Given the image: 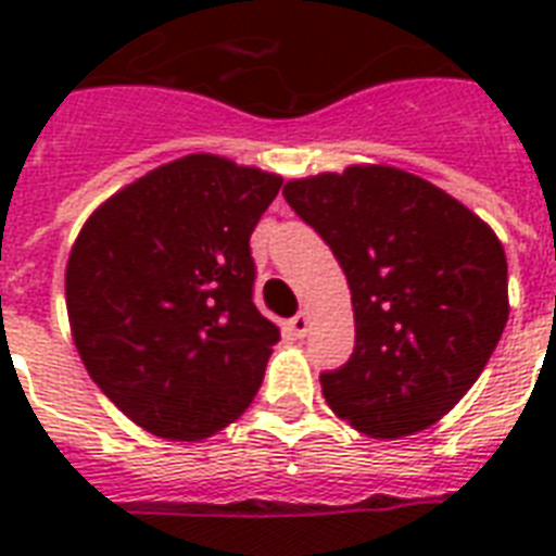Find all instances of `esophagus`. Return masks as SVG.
<instances>
[{
    "instance_id": "esophagus-1",
    "label": "esophagus",
    "mask_w": 556,
    "mask_h": 556,
    "mask_svg": "<svg viewBox=\"0 0 556 556\" xmlns=\"http://www.w3.org/2000/svg\"><path fill=\"white\" fill-rule=\"evenodd\" d=\"M288 329H291V334H294V338H305V331H308V314L305 312L294 314V317L288 320Z\"/></svg>"
}]
</instances>
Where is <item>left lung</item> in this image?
Instances as JSON below:
<instances>
[{
	"label": "left lung",
	"instance_id": "left-lung-1",
	"mask_svg": "<svg viewBox=\"0 0 556 556\" xmlns=\"http://www.w3.org/2000/svg\"><path fill=\"white\" fill-rule=\"evenodd\" d=\"M338 256L355 352L323 371L338 418L371 439L427 430L465 397L508 323V260L491 227L430 181L349 167L282 190Z\"/></svg>",
	"mask_w": 556,
	"mask_h": 556
}]
</instances>
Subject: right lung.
Returning <instances> with one entry per match:
<instances>
[{
	"instance_id": "right-lung-1",
	"label": "right lung",
	"mask_w": 556,
	"mask_h": 556,
	"mask_svg": "<svg viewBox=\"0 0 556 556\" xmlns=\"http://www.w3.org/2000/svg\"><path fill=\"white\" fill-rule=\"evenodd\" d=\"M282 178L185 155L103 201L68 256L74 346L152 435L207 439L251 406L279 329L253 305L251 233Z\"/></svg>"
}]
</instances>
